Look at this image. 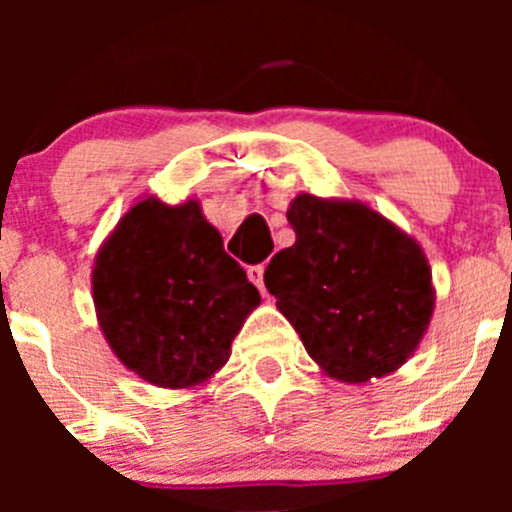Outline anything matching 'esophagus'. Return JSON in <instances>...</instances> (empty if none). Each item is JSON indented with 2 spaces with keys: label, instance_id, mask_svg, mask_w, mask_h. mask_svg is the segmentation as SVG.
<instances>
[{
  "label": "esophagus",
  "instance_id": "esophagus-1",
  "mask_svg": "<svg viewBox=\"0 0 512 512\" xmlns=\"http://www.w3.org/2000/svg\"><path fill=\"white\" fill-rule=\"evenodd\" d=\"M247 277H250L252 285H255L262 294H265V265L247 267Z\"/></svg>",
  "mask_w": 512,
  "mask_h": 512
}]
</instances>
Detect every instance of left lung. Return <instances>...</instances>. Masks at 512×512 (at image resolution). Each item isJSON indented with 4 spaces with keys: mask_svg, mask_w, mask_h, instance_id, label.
Wrapping results in <instances>:
<instances>
[{
    "mask_svg": "<svg viewBox=\"0 0 512 512\" xmlns=\"http://www.w3.org/2000/svg\"><path fill=\"white\" fill-rule=\"evenodd\" d=\"M287 220L297 240L272 257L265 287L319 369L366 384L406 364L436 304L421 245L359 200L299 193Z\"/></svg>",
    "mask_w": 512,
    "mask_h": 512,
    "instance_id": "obj_1",
    "label": "left lung"
}]
</instances>
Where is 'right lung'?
<instances>
[{
	"label": "right lung",
	"instance_id": "right-lung-1",
	"mask_svg": "<svg viewBox=\"0 0 512 512\" xmlns=\"http://www.w3.org/2000/svg\"><path fill=\"white\" fill-rule=\"evenodd\" d=\"M94 307L108 347L160 389L205 384L260 292L223 250L198 200H138L98 250Z\"/></svg>",
	"mask_w": 512,
	"mask_h": 512
}]
</instances>
